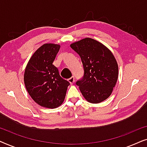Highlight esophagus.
<instances>
[{"mask_svg":"<svg viewBox=\"0 0 147 147\" xmlns=\"http://www.w3.org/2000/svg\"><path fill=\"white\" fill-rule=\"evenodd\" d=\"M68 81H69V82L71 84H73L74 82H75V78H74V76H72V77L69 78V79H68Z\"/></svg>","mask_w":147,"mask_h":147,"instance_id":"1","label":"esophagus"}]
</instances>
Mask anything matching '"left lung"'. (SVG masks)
I'll return each mask as SVG.
<instances>
[{"instance_id":"left-lung-1","label":"left lung","mask_w":147,"mask_h":147,"mask_svg":"<svg viewBox=\"0 0 147 147\" xmlns=\"http://www.w3.org/2000/svg\"><path fill=\"white\" fill-rule=\"evenodd\" d=\"M70 47L80 57L84 74L76 82L84 98L90 103L102 102L111 95L118 76V67L112 52L100 42L85 38Z\"/></svg>"}]
</instances>
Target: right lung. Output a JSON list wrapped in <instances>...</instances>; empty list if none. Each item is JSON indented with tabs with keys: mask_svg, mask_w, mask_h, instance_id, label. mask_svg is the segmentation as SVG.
<instances>
[{
	"mask_svg": "<svg viewBox=\"0 0 147 147\" xmlns=\"http://www.w3.org/2000/svg\"><path fill=\"white\" fill-rule=\"evenodd\" d=\"M59 49L57 44H44L33 53L25 70L24 82L28 93L36 103L45 108L61 105L70 84L53 65Z\"/></svg>",
	"mask_w": 147,
	"mask_h": 147,
	"instance_id": "add662e5",
	"label": "right lung"
}]
</instances>
